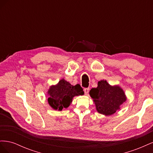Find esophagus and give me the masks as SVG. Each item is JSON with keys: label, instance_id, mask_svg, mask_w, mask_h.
<instances>
[{"label": "esophagus", "instance_id": "obj_1", "mask_svg": "<svg viewBox=\"0 0 153 153\" xmlns=\"http://www.w3.org/2000/svg\"><path fill=\"white\" fill-rule=\"evenodd\" d=\"M84 91L86 95L88 94V93H89V88H85V89H84Z\"/></svg>", "mask_w": 153, "mask_h": 153}]
</instances>
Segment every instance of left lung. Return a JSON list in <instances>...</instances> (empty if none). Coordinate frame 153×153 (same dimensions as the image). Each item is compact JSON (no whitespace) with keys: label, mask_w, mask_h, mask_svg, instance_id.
<instances>
[{"label":"left lung","mask_w":153,"mask_h":153,"mask_svg":"<svg viewBox=\"0 0 153 153\" xmlns=\"http://www.w3.org/2000/svg\"><path fill=\"white\" fill-rule=\"evenodd\" d=\"M89 94L100 114L111 115L120 109L126 100L124 91L119 85H110L106 80H100L98 87L92 88Z\"/></svg>","instance_id":"left-lung-1"}]
</instances>
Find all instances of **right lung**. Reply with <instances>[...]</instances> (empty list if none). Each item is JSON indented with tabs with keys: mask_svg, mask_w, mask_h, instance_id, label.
I'll return each mask as SVG.
<instances>
[{
	"mask_svg": "<svg viewBox=\"0 0 153 153\" xmlns=\"http://www.w3.org/2000/svg\"><path fill=\"white\" fill-rule=\"evenodd\" d=\"M84 94V92L79 84L73 86L62 79L57 85L50 86L48 91V102L53 109L61 111L70 105L73 97Z\"/></svg>",
	"mask_w": 153,
	"mask_h": 153,
	"instance_id": "right-lung-1",
	"label": "right lung"
}]
</instances>
